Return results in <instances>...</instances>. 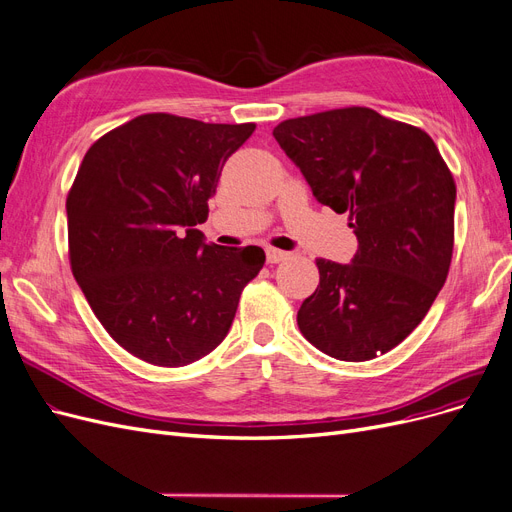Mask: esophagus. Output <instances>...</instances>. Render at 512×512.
<instances>
[{"instance_id":"esophagus-1","label":"esophagus","mask_w":512,"mask_h":512,"mask_svg":"<svg viewBox=\"0 0 512 512\" xmlns=\"http://www.w3.org/2000/svg\"><path fill=\"white\" fill-rule=\"evenodd\" d=\"M265 257H268V263H280V261L288 259V253L278 251V249H268L265 251Z\"/></svg>"}]
</instances>
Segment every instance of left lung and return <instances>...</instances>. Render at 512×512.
Here are the masks:
<instances>
[{"instance_id": "1", "label": "left lung", "mask_w": 512, "mask_h": 512, "mask_svg": "<svg viewBox=\"0 0 512 512\" xmlns=\"http://www.w3.org/2000/svg\"><path fill=\"white\" fill-rule=\"evenodd\" d=\"M274 138L318 201L349 213L358 253L316 259L320 284L297 314L330 358L366 362L402 343L431 309L454 251L456 184L427 131L366 106L286 119Z\"/></svg>"}]
</instances>
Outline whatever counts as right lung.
Masks as SVG:
<instances>
[{"label": "right lung", "mask_w": 512, "mask_h": 512, "mask_svg": "<svg viewBox=\"0 0 512 512\" xmlns=\"http://www.w3.org/2000/svg\"><path fill=\"white\" fill-rule=\"evenodd\" d=\"M253 131L148 113L104 133L79 165L66 196L73 276L108 335L148 364L213 351L263 268V249L205 244L194 228Z\"/></svg>", "instance_id": "obj_1"}]
</instances>
